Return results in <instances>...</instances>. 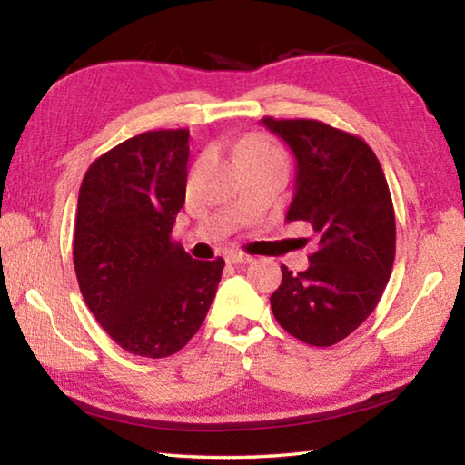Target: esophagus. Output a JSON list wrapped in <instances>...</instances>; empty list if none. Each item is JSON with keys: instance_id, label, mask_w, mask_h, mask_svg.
<instances>
[{"instance_id": "1", "label": "esophagus", "mask_w": 465, "mask_h": 465, "mask_svg": "<svg viewBox=\"0 0 465 465\" xmlns=\"http://www.w3.org/2000/svg\"><path fill=\"white\" fill-rule=\"evenodd\" d=\"M225 261L230 264H248L252 262V256L242 254V252H230V254L225 256Z\"/></svg>"}]
</instances>
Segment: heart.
Instances as JSON below:
<instances>
[{"label": "heart", "mask_w": 465, "mask_h": 465, "mask_svg": "<svg viewBox=\"0 0 465 465\" xmlns=\"http://www.w3.org/2000/svg\"><path fill=\"white\" fill-rule=\"evenodd\" d=\"M235 153L256 155V157H272V160H282L281 149L264 135H248L240 141Z\"/></svg>", "instance_id": "obj_1"}]
</instances>
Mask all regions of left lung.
<instances>
[{
	"instance_id": "left-lung-1",
	"label": "left lung",
	"mask_w": 465,
	"mask_h": 465,
	"mask_svg": "<svg viewBox=\"0 0 465 465\" xmlns=\"http://www.w3.org/2000/svg\"><path fill=\"white\" fill-rule=\"evenodd\" d=\"M262 124L289 145L297 162L287 222H305L318 248L308 271L281 266L271 308L291 336L332 346L371 316L396 256V217L373 149L363 139L310 119Z\"/></svg>"
}]
</instances>
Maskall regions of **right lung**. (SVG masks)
<instances>
[{
  "label": "right lung",
  "mask_w": 465,
  "mask_h": 465,
  "mask_svg": "<svg viewBox=\"0 0 465 465\" xmlns=\"http://www.w3.org/2000/svg\"><path fill=\"white\" fill-rule=\"evenodd\" d=\"M188 152L186 129L141 133L92 163L77 199L80 291L106 334L139 357H170L191 341L225 266L172 242Z\"/></svg>",
  "instance_id": "right-lung-1"
}]
</instances>
